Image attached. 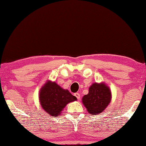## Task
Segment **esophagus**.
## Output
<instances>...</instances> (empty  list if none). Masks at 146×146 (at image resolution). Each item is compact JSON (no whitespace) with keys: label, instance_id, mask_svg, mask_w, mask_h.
<instances>
[{"label":"esophagus","instance_id":"1","mask_svg":"<svg viewBox=\"0 0 146 146\" xmlns=\"http://www.w3.org/2000/svg\"><path fill=\"white\" fill-rule=\"evenodd\" d=\"M75 97L77 98V99L78 100H80V94H79L78 93H75Z\"/></svg>","mask_w":146,"mask_h":146}]
</instances>
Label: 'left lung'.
<instances>
[{"label": "left lung", "instance_id": "1", "mask_svg": "<svg viewBox=\"0 0 146 146\" xmlns=\"http://www.w3.org/2000/svg\"><path fill=\"white\" fill-rule=\"evenodd\" d=\"M111 91L104 82H95L82 99L83 105L91 115H98L105 110L111 101Z\"/></svg>", "mask_w": 146, "mask_h": 146}]
</instances>
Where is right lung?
<instances>
[{"label":"right lung","instance_id":"right-lung-1","mask_svg":"<svg viewBox=\"0 0 146 146\" xmlns=\"http://www.w3.org/2000/svg\"><path fill=\"white\" fill-rule=\"evenodd\" d=\"M39 102L43 110L51 117L60 115L66 105L76 101V98L55 82L47 80L38 94Z\"/></svg>","mask_w":146,"mask_h":146}]
</instances>
